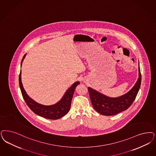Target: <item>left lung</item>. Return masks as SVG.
<instances>
[{"label": "left lung", "mask_w": 156, "mask_h": 156, "mask_svg": "<svg viewBox=\"0 0 156 156\" xmlns=\"http://www.w3.org/2000/svg\"><path fill=\"white\" fill-rule=\"evenodd\" d=\"M138 71L139 78L134 86L129 92L120 97H107L90 87H88L92 105L97 112L105 116H112L127 109L131 105L140 86L141 74L140 65Z\"/></svg>", "instance_id": "left-lung-1"}]
</instances>
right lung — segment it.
I'll list each match as a JSON object with an SVG mask.
<instances>
[{
  "mask_svg": "<svg viewBox=\"0 0 156 156\" xmlns=\"http://www.w3.org/2000/svg\"><path fill=\"white\" fill-rule=\"evenodd\" d=\"M26 56L24 55L22 59L21 65L23 60ZM80 83V82H75L69 89L65 93V95L62 98L55 104L52 105H43L33 100L32 98L27 96V93L23 89L21 82V70L19 75V84L21 89L22 95L27 106L33 112L38 116H40L44 118L56 120L64 116L69 112L71 107V100L73 97L75 87Z\"/></svg>",
  "mask_w": 156,
  "mask_h": 156,
  "instance_id": "obj_1",
  "label": "right lung"
}]
</instances>
